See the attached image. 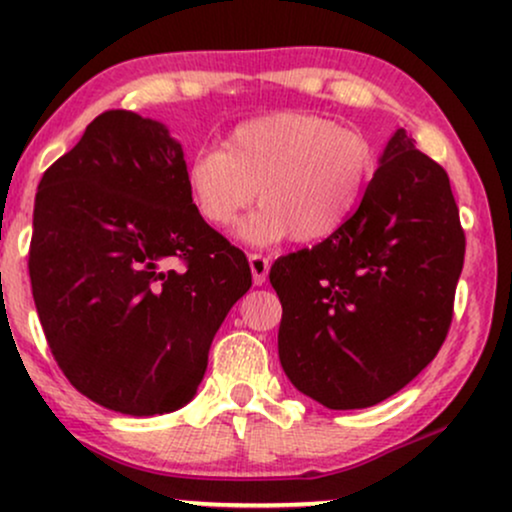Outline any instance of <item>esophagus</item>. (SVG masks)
<instances>
[{"instance_id":"esophagus-1","label":"esophagus","mask_w":512,"mask_h":512,"mask_svg":"<svg viewBox=\"0 0 512 512\" xmlns=\"http://www.w3.org/2000/svg\"><path fill=\"white\" fill-rule=\"evenodd\" d=\"M249 266H251V275H254V285H263L268 278V270H270L268 258L263 254H251Z\"/></svg>"}]
</instances>
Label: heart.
Returning a JSON list of instances; mask_svg holds the SVG:
<instances>
[{
  "instance_id": "1",
  "label": "heart",
  "mask_w": 512,
  "mask_h": 512,
  "mask_svg": "<svg viewBox=\"0 0 512 512\" xmlns=\"http://www.w3.org/2000/svg\"><path fill=\"white\" fill-rule=\"evenodd\" d=\"M376 172L369 138L304 110L270 112L230 129L222 150L201 148L186 160L191 206L225 230L258 196L261 208L239 225L251 246L292 237L316 244L357 213Z\"/></svg>"
}]
</instances>
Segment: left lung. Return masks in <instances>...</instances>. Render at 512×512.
<instances>
[{
	"label": "left lung",
	"instance_id": "8db88e82",
	"mask_svg": "<svg viewBox=\"0 0 512 512\" xmlns=\"http://www.w3.org/2000/svg\"><path fill=\"white\" fill-rule=\"evenodd\" d=\"M462 263L448 174L398 129L347 225L270 268L287 378L328 410L395 395L441 350Z\"/></svg>",
	"mask_w": 512,
	"mask_h": 512
}]
</instances>
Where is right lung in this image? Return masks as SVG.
Instances as JSON below:
<instances>
[{
    "label": "right lung",
    "mask_w": 512,
    "mask_h": 512,
    "mask_svg": "<svg viewBox=\"0 0 512 512\" xmlns=\"http://www.w3.org/2000/svg\"><path fill=\"white\" fill-rule=\"evenodd\" d=\"M184 167L160 122L107 110L35 194L28 270L54 362L78 393L131 417L194 398L210 342L251 287L244 251L191 206Z\"/></svg>",
    "instance_id": "add662e5"
}]
</instances>
